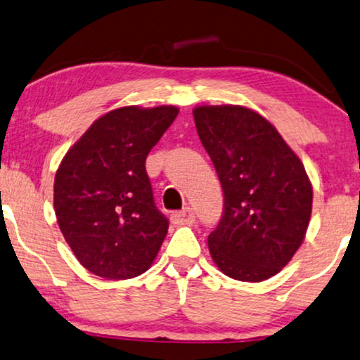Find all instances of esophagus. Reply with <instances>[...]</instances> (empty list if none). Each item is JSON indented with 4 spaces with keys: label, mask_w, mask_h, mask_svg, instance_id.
Here are the masks:
<instances>
[{
    "label": "esophagus",
    "mask_w": 360,
    "mask_h": 360,
    "mask_svg": "<svg viewBox=\"0 0 360 360\" xmlns=\"http://www.w3.org/2000/svg\"><path fill=\"white\" fill-rule=\"evenodd\" d=\"M194 219H195L194 211L191 207H184L183 211L174 212L171 216L172 224H191V222H194Z\"/></svg>",
    "instance_id": "obj_1"
}]
</instances>
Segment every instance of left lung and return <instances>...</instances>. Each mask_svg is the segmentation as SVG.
<instances>
[{
    "mask_svg": "<svg viewBox=\"0 0 360 360\" xmlns=\"http://www.w3.org/2000/svg\"><path fill=\"white\" fill-rule=\"evenodd\" d=\"M193 115L224 193L222 217L207 238L212 261L233 279H269L306 236L312 211L306 169L252 109L199 106Z\"/></svg>",
    "mask_w": 360,
    "mask_h": 360,
    "instance_id": "left-lung-1",
    "label": "left lung"
}]
</instances>
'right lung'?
<instances>
[{"label":"right lung","mask_w":360,"mask_h":360,"mask_svg":"<svg viewBox=\"0 0 360 360\" xmlns=\"http://www.w3.org/2000/svg\"><path fill=\"white\" fill-rule=\"evenodd\" d=\"M179 109H115L91 124L54 177V212L71 251L93 274L131 279L149 269L169 221L154 204L146 158Z\"/></svg>","instance_id":"right-lung-1"}]
</instances>
